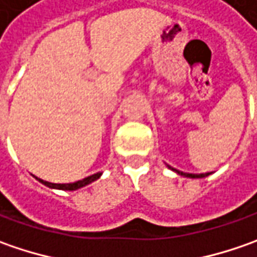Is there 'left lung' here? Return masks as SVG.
<instances>
[{
  "label": "left lung",
  "mask_w": 257,
  "mask_h": 257,
  "mask_svg": "<svg viewBox=\"0 0 257 257\" xmlns=\"http://www.w3.org/2000/svg\"><path fill=\"white\" fill-rule=\"evenodd\" d=\"M174 172H177L179 174H182L184 177H192V179H199V177H206V176H209L210 173H202V174H192V173H183V172H179V170H176V169H172Z\"/></svg>",
  "instance_id": "obj_1"
}]
</instances>
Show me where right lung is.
Listing matches in <instances>:
<instances>
[{"label": "right lung", "instance_id": "obj_1", "mask_svg": "<svg viewBox=\"0 0 257 257\" xmlns=\"http://www.w3.org/2000/svg\"><path fill=\"white\" fill-rule=\"evenodd\" d=\"M100 176H101V173H95V174H93V176H88V177H85V179H83V180H78V182H75V183H67V184H55V183L44 182V180H41V179H38V180L43 183V184H45V186L51 187V189H60V190H77V189H80V187H83V186H87L88 183L97 180Z\"/></svg>", "mask_w": 257, "mask_h": 257}]
</instances>
